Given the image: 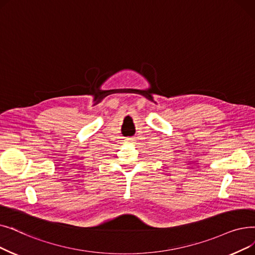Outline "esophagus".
<instances>
[{
  "mask_svg": "<svg viewBox=\"0 0 255 255\" xmlns=\"http://www.w3.org/2000/svg\"><path fill=\"white\" fill-rule=\"evenodd\" d=\"M125 140H126V142H132V141H134V138L133 137H128Z\"/></svg>",
  "mask_w": 255,
  "mask_h": 255,
  "instance_id": "esophagus-1",
  "label": "esophagus"
}]
</instances>
